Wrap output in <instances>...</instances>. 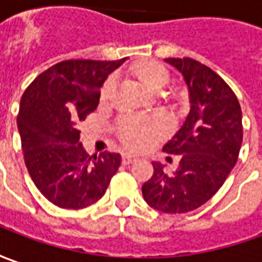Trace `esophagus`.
I'll list each match as a JSON object with an SVG mask.
<instances>
[{"instance_id": "1", "label": "esophagus", "mask_w": 262, "mask_h": 262, "mask_svg": "<svg viewBox=\"0 0 262 262\" xmlns=\"http://www.w3.org/2000/svg\"><path fill=\"white\" fill-rule=\"evenodd\" d=\"M136 159L138 158H136L135 155H132V154H123V157H122L123 164H132V162H135Z\"/></svg>"}]
</instances>
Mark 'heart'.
<instances>
[{"instance_id": "obj_1", "label": "heart", "mask_w": 262, "mask_h": 262, "mask_svg": "<svg viewBox=\"0 0 262 262\" xmlns=\"http://www.w3.org/2000/svg\"><path fill=\"white\" fill-rule=\"evenodd\" d=\"M135 75L142 81V84L152 91H162L171 81V75L164 65L158 62H145L133 69ZM116 79L108 78L101 88V100H107L113 94ZM169 130V120L164 114L140 116L132 114L124 116L117 124L119 138L124 145L132 149H145L155 140L162 138Z\"/></svg>"}]
</instances>
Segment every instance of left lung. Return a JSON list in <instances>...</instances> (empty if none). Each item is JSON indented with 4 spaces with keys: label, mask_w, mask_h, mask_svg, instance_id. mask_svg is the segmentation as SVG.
I'll return each mask as SVG.
<instances>
[{
    "label": "left lung",
    "mask_w": 262,
    "mask_h": 262,
    "mask_svg": "<svg viewBox=\"0 0 262 262\" xmlns=\"http://www.w3.org/2000/svg\"><path fill=\"white\" fill-rule=\"evenodd\" d=\"M184 77L190 113L162 148L180 155L172 174L154 164V176L142 185L145 202L164 213H187L210 200L238 161L242 112L230 86L214 71L191 58L165 59Z\"/></svg>",
    "instance_id": "obj_1"
}]
</instances>
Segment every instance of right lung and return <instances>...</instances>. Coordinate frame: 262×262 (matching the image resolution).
<instances>
[{"label":"right lung","instance_id":"obj_1","mask_svg":"<svg viewBox=\"0 0 262 262\" xmlns=\"http://www.w3.org/2000/svg\"><path fill=\"white\" fill-rule=\"evenodd\" d=\"M126 58L71 59L50 67L24 91L17 126L27 171L40 193L62 209L98 202L120 167V155H88L78 122L100 101V88Z\"/></svg>","mask_w":262,"mask_h":262}]
</instances>
